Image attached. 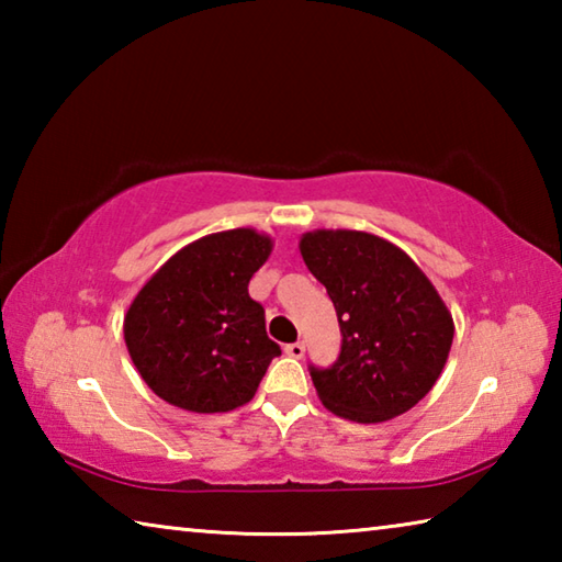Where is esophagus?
Here are the masks:
<instances>
[{
    "instance_id": "1",
    "label": "esophagus",
    "mask_w": 562,
    "mask_h": 562,
    "mask_svg": "<svg viewBox=\"0 0 562 562\" xmlns=\"http://www.w3.org/2000/svg\"><path fill=\"white\" fill-rule=\"evenodd\" d=\"M284 355L292 357V359H302L304 357V345H302V341H292V345L284 347Z\"/></svg>"
}]
</instances>
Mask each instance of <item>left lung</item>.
Returning a JSON list of instances; mask_svg holds the SVG:
<instances>
[{
    "instance_id": "left-lung-1",
    "label": "left lung",
    "mask_w": 562,
    "mask_h": 562,
    "mask_svg": "<svg viewBox=\"0 0 562 562\" xmlns=\"http://www.w3.org/2000/svg\"><path fill=\"white\" fill-rule=\"evenodd\" d=\"M307 270L335 302L341 351L329 369L310 367L319 402L357 424L408 412L441 376L453 317L431 280L384 237L312 231L300 237Z\"/></svg>"
}]
</instances>
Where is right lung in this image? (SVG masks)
Instances as JSON below:
<instances>
[{
  "mask_svg": "<svg viewBox=\"0 0 562 562\" xmlns=\"http://www.w3.org/2000/svg\"><path fill=\"white\" fill-rule=\"evenodd\" d=\"M272 237L235 227L190 243L154 272L123 317V339L150 392L195 414L233 412L258 392L280 347L247 294Z\"/></svg>",
  "mask_w": 562,
  "mask_h": 562,
  "instance_id": "obj_1",
  "label": "right lung"
}]
</instances>
